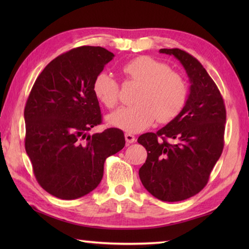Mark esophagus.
<instances>
[{"mask_svg":"<svg viewBox=\"0 0 249 249\" xmlns=\"http://www.w3.org/2000/svg\"><path fill=\"white\" fill-rule=\"evenodd\" d=\"M125 140H126V143L130 144V143H134L136 141V137L134 135H131L129 133H126L125 134Z\"/></svg>","mask_w":249,"mask_h":249,"instance_id":"obj_1","label":"esophagus"}]
</instances>
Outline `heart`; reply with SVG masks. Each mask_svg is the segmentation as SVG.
I'll use <instances>...</instances> for the list:
<instances>
[{"instance_id": "obj_1", "label": "heart", "mask_w": 249, "mask_h": 249, "mask_svg": "<svg viewBox=\"0 0 249 249\" xmlns=\"http://www.w3.org/2000/svg\"><path fill=\"white\" fill-rule=\"evenodd\" d=\"M130 80L141 83L137 104L118 109L108 116V123L128 133H138L158 120L168 123L181 113L187 99V86L182 76L165 63L150 56H139L123 67ZM95 96L106 107L119 102L120 86L108 71H100L93 81Z\"/></svg>"}]
</instances>
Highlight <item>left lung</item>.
I'll use <instances>...</instances> for the list:
<instances>
[{
  "label": "left lung",
  "instance_id": "obj_1",
  "mask_svg": "<svg viewBox=\"0 0 249 249\" xmlns=\"http://www.w3.org/2000/svg\"><path fill=\"white\" fill-rule=\"evenodd\" d=\"M160 52L183 65L189 95L176 119L138 138L147 152L139 177L155 198L177 202L197 195L208 183L224 149L226 108L217 86L197 59L177 48Z\"/></svg>",
  "mask_w": 249,
  "mask_h": 249
}]
</instances>
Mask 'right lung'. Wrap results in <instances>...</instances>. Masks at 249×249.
<instances>
[{"mask_svg": "<svg viewBox=\"0 0 249 249\" xmlns=\"http://www.w3.org/2000/svg\"><path fill=\"white\" fill-rule=\"evenodd\" d=\"M114 54L83 46L59 55L37 77L24 108L25 151L37 182L64 200L78 199L98 186L106 158L123 149V131L102 123L93 81Z\"/></svg>", "mask_w": 249, "mask_h": 249, "instance_id": "1", "label": "right lung"}]
</instances>
